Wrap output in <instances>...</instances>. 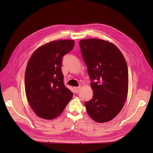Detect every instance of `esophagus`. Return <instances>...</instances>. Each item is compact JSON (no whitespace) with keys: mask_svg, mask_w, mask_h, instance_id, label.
I'll return each mask as SVG.
<instances>
[{"mask_svg":"<svg viewBox=\"0 0 153 153\" xmlns=\"http://www.w3.org/2000/svg\"><path fill=\"white\" fill-rule=\"evenodd\" d=\"M80 89V86H79V87H75V92H76V93H78V92H79Z\"/></svg>","mask_w":153,"mask_h":153,"instance_id":"obj_1","label":"esophagus"}]
</instances>
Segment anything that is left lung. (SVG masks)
Returning <instances> with one entry per match:
<instances>
[{"label": "left lung", "mask_w": 153, "mask_h": 153, "mask_svg": "<svg viewBox=\"0 0 153 153\" xmlns=\"http://www.w3.org/2000/svg\"><path fill=\"white\" fill-rule=\"evenodd\" d=\"M79 45L93 91L92 98L85 103L87 112L96 122L110 121L121 112L127 98L126 60L116 46L108 41L87 39Z\"/></svg>", "instance_id": "1"}]
</instances>
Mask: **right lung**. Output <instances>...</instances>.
I'll return each mask as SVG.
<instances>
[{"instance_id":"add662e5","label":"right lung","mask_w":153,"mask_h":153,"mask_svg":"<svg viewBox=\"0 0 153 153\" xmlns=\"http://www.w3.org/2000/svg\"><path fill=\"white\" fill-rule=\"evenodd\" d=\"M73 40L54 41L34 51L25 74V93L38 117L53 119L61 114L73 94L64 85L62 57L71 51Z\"/></svg>"}]
</instances>
